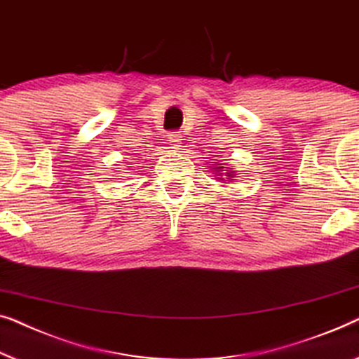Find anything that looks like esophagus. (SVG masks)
<instances>
[{
	"label": "esophagus",
	"mask_w": 359,
	"mask_h": 359,
	"mask_svg": "<svg viewBox=\"0 0 359 359\" xmlns=\"http://www.w3.org/2000/svg\"><path fill=\"white\" fill-rule=\"evenodd\" d=\"M180 141H182V135L179 133V131H172V133L169 135V143L172 148H179Z\"/></svg>",
	"instance_id": "1"
}]
</instances>
